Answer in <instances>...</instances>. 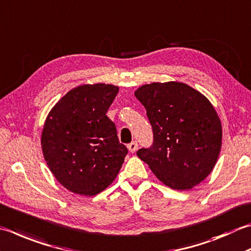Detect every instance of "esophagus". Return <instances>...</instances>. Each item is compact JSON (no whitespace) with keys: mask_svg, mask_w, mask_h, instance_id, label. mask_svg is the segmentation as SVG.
<instances>
[{"mask_svg":"<svg viewBox=\"0 0 251 251\" xmlns=\"http://www.w3.org/2000/svg\"><path fill=\"white\" fill-rule=\"evenodd\" d=\"M127 148H128L131 153H134V152H136L137 149H138V144H137L136 141H131L130 144L127 145Z\"/></svg>","mask_w":251,"mask_h":251,"instance_id":"1","label":"esophagus"}]
</instances>
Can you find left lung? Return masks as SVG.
I'll return each instance as SVG.
<instances>
[{
	"mask_svg": "<svg viewBox=\"0 0 251 251\" xmlns=\"http://www.w3.org/2000/svg\"><path fill=\"white\" fill-rule=\"evenodd\" d=\"M135 96L153 130V144L137 155L173 189L188 190L207 178L222 146V125L211 102L178 81L144 85Z\"/></svg>",
	"mask_w": 251,
	"mask_h": 251,
	"instance_id": "8db88e82",
	"label": "left lung"
}]
</instances>
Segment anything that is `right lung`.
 Instances as JSON below:
<instances>
[{
  "instance_id": "obj_1",
  "label": "right lung",
  "mask_w": 251,
  "mask_h": 251,
  "mask_svg": "<svg viewBox=\"0 0 251 251\" xmlns=\"http://www.w3.org/2000/svg\"><path fill=\"white\" fill-rule=\"evenodd\" d=\"M119 87L78 86L61 98L47 116L41 147L58 183L74 194L96 196L110 186L127 154L115 124L106 116Z\"/></svg>"
}]
</instances>
